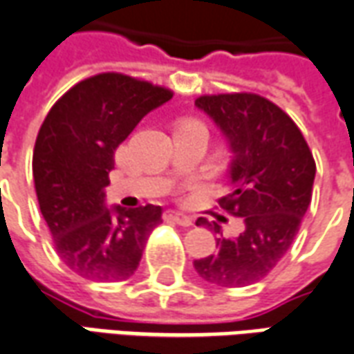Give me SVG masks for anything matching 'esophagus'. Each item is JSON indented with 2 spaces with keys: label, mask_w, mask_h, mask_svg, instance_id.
Returning <instances> with one entry per match:
<instances>
[{
  "label": "esophagus",
  "mask_w": 354,
  "mask_h": 354,
  "mask_svg": "<svg viewBox=\"0 0 354 354\" xmlns=\"http://www.w3.org/2000/svg\"><path fill=\"white\" fill-rule=\"evenodd\" d=\"M163 217L167 219V221H174V223L182 225V227H191V225H193V219H191L189 216L182 214V212L169 210V212H165Z\"/></svg>",
  "instance_id": "34e87169"
}]
</instances>
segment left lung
Masks as SVG:
<instances>
[{
	"label": "left lung",
	"instance_id": "1",
	"mask_svg": "<svg viewBox=\"0 0 354 354\" xmlns=\"http://www.w3.org/2000/svg\"><path fill=\"white\" fill-rule=\"evenodd\" d=\"M219 125L234 153L232 189L219 208L242 217L243 230L227 238L221 225L198 217L216 238V253L193 266L208 283L245 287L274 270L298 234L315 180V159L302 131L277 104L257 93H217L195 101Z\"/></svg>",
	"mask_w": 354,
	"mask_h": 354
}]
</instances>
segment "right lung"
<instances>
[{"label": "right lung", "instance_id": "right-lung-1", "mask_svg": "<svg viewBox=\"0 0 354 354\" xmlns=\"http://www.w3.org/2000/svg\"><path fill=\"white\" fill-rule=\"evenodd\" d=\"M172 97L165 86L124 73L75 84L44 118L33 148V182L57 255L91 281H124L138 268L161 206H104L118 146Z\"/></svg>", "mask_w": 354, "mask_h": 354}]
</instances>
